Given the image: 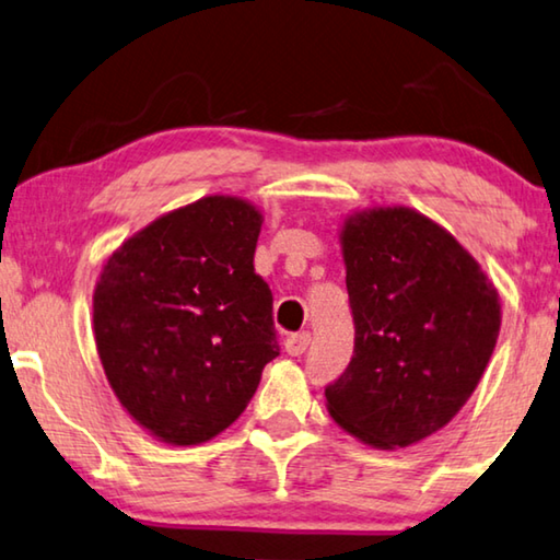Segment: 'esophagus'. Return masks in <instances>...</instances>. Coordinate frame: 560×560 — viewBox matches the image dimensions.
<instances>
[{
    "mask_svg": "<svg viewBox=\"0 0 560 560\" xmlns=\"http://www.w3.org/2000/svg\"><path fill=\"white\" fill-rule=\"evenodd\" d=\"M283 346H287L289 357H301V353H306L308 346H312V334H308V331L291 334Z\"/></svg>",
    "mask_w": 560,
    "mask_h": 560,
    "instance_id": "obj_1",
    "label": "esophagus"
}]
</instances>
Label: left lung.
Instances as JSON below:
<instances>
[{
	"label": "left lung",
	"mask_w": 560,
	"mask_h": 560,
	"mask_svg": "<svg viewBox=\"0 0 560 560\" xmlns=\"http://www.w3.org/2000/svg\"><path fill=\"white\" fill-rule=\"evenodd\" d=\"M353 357L326 386L334 421L376 448L443 429L481 381L501 304L446 229L406 207L369 209L341 232Z\"/></svg>",
	"instance_id": "8db88e82"
}]
</instances>
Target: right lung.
<instances>
[{
    "mask_svg": "<svg viewBox=\"0 0 560 560\" xmlns=\"http://www.w3.org/2000/svg\"><path fill=\"white\" fill-rule=\"evenodd\" d=\"M259 232L252 203L203 197L124 242L96 281L104 374L156 439H214L279 357L271 289L254 271Z\"/></svg>",
    "mask_w": 560,
    "mask_h": 560,
    "instance_id": "obj_1",
    "label": "right lung"
}]
</instances>
